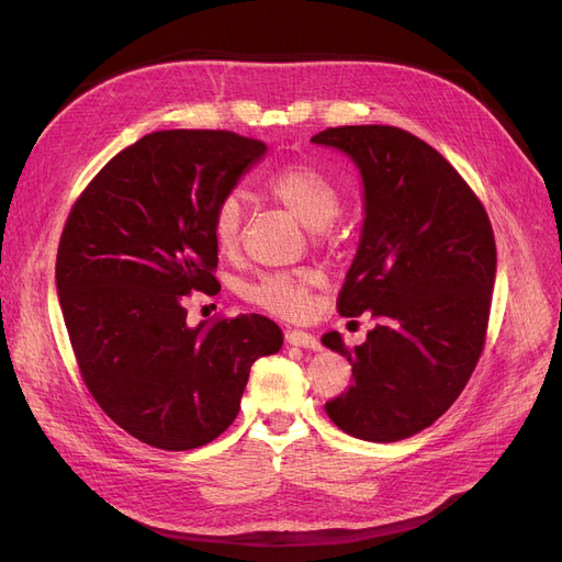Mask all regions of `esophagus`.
I'll return each mask as SVG.
<instances>
[{
	"instance_id": "1",
	"label": "esophagus",
	"mask_w": 562,
	"mask_h": 562,
	"mask_svg": "<svg viewBox=\"0 0 562 562\" xmlns=\"http://www.w3.org/2000/svg\"><path fill=\"white\" fill-rule=\"evenodd\" d=\"M285 342L302 349H314V351L321 349L318 339L312 333H304V330H285Z\"/></svg>"
}]
</instances>
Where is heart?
<instances>
[{
    "label": "heart",
    "mask_w": 562,
    "mask_h": 562,
    "mask_svg": "<svg viewBox=\"0 0 562 562\" xmlns=\"http://www.w3.org/2000/svg\"><path fill=\"white\" fill-rule=\"evenodd\" d=\"M267 192L312 229L328 227L342 209L337 184L312 164H291L267 178ZM246 223L244 199L229 192L213 211V236L217 248L232 255L241 246ZM314 269H293L265 274L246 288V297L260 307L302 318L312 312V291L318 285Z\"/></svg>",
    "instance_id": "obj_1"
}]
</instances>
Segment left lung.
I'll return each instance as SVG.
<instances>
[{"label":"left lung","mask_w":562,"mask_h":562,"mask_svg":"<svg viewBox=\"0 0 562 562\" xmlns=\"http://www.w3.org/2000/svg\"><path fill=\"white\" fill-rule=\"evenodd\" d=\"M312 143L335 147L363 182V229L337 312L380 323L349 349L353 384L326 403L345 434L394 443L443 415L481 359L497 248L483 203L454 168L396 126H339Z\"/></svg>","instance_id":"1"}]
</instances>
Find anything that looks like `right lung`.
<instances>
[{
	"mask_svg": "<svg viewBox=\"0 0 562 562\" xmlns=\"http://www.w3.org/2000/svg\"><path fill=\"white\" fill-rule=\"evenodd\" d=\"M267 145L232 131H157L122 149L67 217L56 288L81 378L105 415L161 450L215 440L250 366L283 333L260 314L187 326L184 297L220 283L213 211Z\"/></svg>",
	"mask_w": 562,
	"mask_h": 562,
	"instance_id": "right-lung-1",
	"label": "right lung"
}]
</instances>
